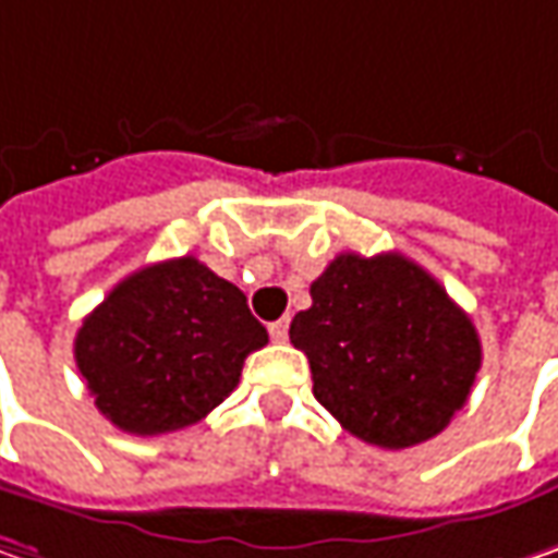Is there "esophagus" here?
Wrapping results in <instances>:
<instances>
[{
	"label": "esophagus",
	"instance_id": "esophagus-1",
	"mask_svg": "<svg viewBox=\"0 0 558 558\" xmlns=\"http://www.w3.org/2000/svg\"><path fill=\"white\" fill-rule=\"evenodd\" d=\"M268 333H271V340H275V343H287V337H290V322H287V318H280V322H275V325L268 327Z\"/></svg>",
	"mask_w": 558,
	"mask_h": 558
}]
</instances>
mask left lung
Here are the masks:
<instances>
[{
	"label": "left lung",
	"instance_id": "left-lung-1",
	"mask_svg": "<svg viewBox=\"0 0 558 558\" xmlns=\"http://www.w3.org/2000/svg\"><path fill=\"white\" fill-rule=\"evenodd\" d=\"M290 325L312 393L352 437L405 449L437 437L481 368L472 318L400 253H343L312 283Z\"/></svg>",
	"mask_w": 558,
	"mask_h": 558
}]
</instances>
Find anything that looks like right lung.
Segmentation results:
<instances>
[{
	"label": "right lung",
	"instance_id": "obj_1",
	"mask_svg": "<svg viewBox=\"0 0 558 558\" xmlns=\"http://www.w3.org/2000/svg\"><path fill=\"white\" fill-rule=\"evenodd\" d=\"M265 343L243 290L183 255L121 280L84 318L74 359L114 427L156 437L203 422Z\"/></svg>",
	"mask_w": 558,
	"mask_h": 558
}]
</instances>
